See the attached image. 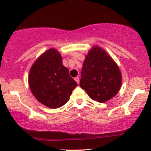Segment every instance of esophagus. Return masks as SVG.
<instances>
[{"mask_svg": "<svg viewBox=\"0 0 151 151\" xmlns=\"http://www.w3.org/2000/svg\"><path fill=\"white\" fill-rule=\"evenodd\" d=\"M74 80H76V82H77L78 84H79V82H80V79H79V77H76V78H74Z\"/></svg>", "mask_w": 151, "mask_h": 151, "instance_id": "34e87169", "label": "esophagus"}]
</instances>
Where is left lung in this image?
<instances>
[{
  "mask_svg": "<svg viewBox=\"0 0 151 151\" xmlns=\"http://www.w3.org/2000/svg\"><path fill=\"white\" fill-rule=\"evenodd\" d=\"M122 74L111 57L98 46L88 51L83 63L80 86L92 100L104 103L120 89Z\"/></svg>",
  "mask_w": 151,
  "mask_h": 151,
  "instance_id": "left-lung-1",
  "label": "left lung"
}]
</instances>
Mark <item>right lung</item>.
<instances>
[{"label":"right lung","mask_w":151,"mask_h":151,"mask_svg":"<svg viewBox=\"0 0 151 151\" xmlns=\"http://www.w3.org/2000/svg\"><path fill=\"white\" fill-rule=\"evenodd\" d=\"M29 85L41 104L57 109L65 105L78 85L63 65V58L55 49H49L33 64L29 74Z\"/></svg>","instance_id":"obj_1"}]
</instances>
